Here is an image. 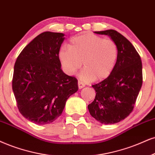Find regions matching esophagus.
I'll list each match as a JSON object with an SVG mask.
<instances>
[{
  "instance_id": "34e87169",
  "label": "esophagus",
  "mask_w": 155,
  "mask_h": 155,
  "mask_svg": "<svg viewBox=\"0 0 155 155\" xmlns=\"http://www.w3.org/2000/svg\"><path fill=\"white\" fill-rule=\"evenodd\" d=\"M85 84H84L83 82H81V81H78V87H79V89H82L83 87H85Z\"/></svg>"
}]
</instances>
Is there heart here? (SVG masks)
Returning <instances> with one entry per match:
<instances>
[{"label":"heart","instance_id":"b5f03b06","mask_svg":"<svg viewBox=\"0 0 155 155\" xmlns=\"http://www.w3.org/2000/svg\"><path fill=\"white\" fill-rule=\"evenodd\" d=\"M118 49L114 40L92 34H84L70 39L68 47H62L58 57L62 70L72 75L85 68L80 78L84 82L101 81L108 77L115 68Z\"/></svg>","mask_w":155,"mask_h":155}]
</instances>
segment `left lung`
<instances>
[{"instance_id": "left-lung-1", "label": "left lung", "mask_w": 155, "mask_h": 155, "mask_svg": "<svg viewBox=\"0 0 155 155\" xmlns=\"http://www.w3.org/2000/svg\"><path fill=\"white\" fill-rule=\"evenodd\" d=\"M94 33L110 37L117 45L118 55L109 76L92 85L96 95L87 108L101 124H116L133 110L142 85V60L132 44L118 31L109 29Z\"/></svg>"}]
</instances>
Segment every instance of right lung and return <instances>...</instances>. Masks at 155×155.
I'll use <instances>...</instances> for the list:
<instances>
[{"label":"right lung","mask_w":155,"mask_h":155,"mask_svg":"<svg viewBox=\"0 0 155 155\" xmlns=\"http://www.w3.org/2000/svg\"><path fill=\"white\" fill-rule=\"evenodd\" d=\"M64 34L45 31L24 47L14 65L12 88L22 116L34 124H50L78 90V80L64 73L58 54Z\"/></svg>","instance_id":"add662e5"}]
</instances>
